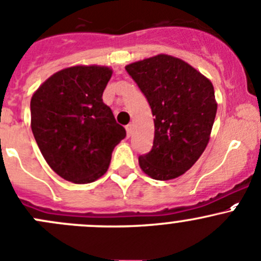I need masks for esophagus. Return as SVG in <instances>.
I'll list each match as a JSON object with an SVG mask.
<instances>
[{
    "mask_svg": "<svg viewBox=\"0 0 261 261\" xmlns=\"http://www.w3.org/2000/svg\"><path fill=\"white\" fill-rule=\"evenodd\" d=\"M126 133H127V136L130 138L131 134H133V125H131V123H128V125L126 126Z\"/></svg>",
    "mask_w": 261,
    "mask_h": 261,
    "instance_id": "1",
    "label": "esophagus"
}]
</instances>
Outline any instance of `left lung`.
Segmentation results:
<instances>
[{"mask_svg": "<svg viewBox=\"0 0 261 261\" xmlns=\"http://www.w3.org/2000/svg\"><path fill=\"white\" fill-rule=\"evenodd\" d=\"M144 93L154 116L153 148L139 156L145 174L176 178L200 158L217 113L211 80L185 61L156 55L125 67Z\"/></svg>", "mask_w": 261, "mask_h": 261, "instance_id": "left-lung-1", "label": "left lung"}]
</instances>
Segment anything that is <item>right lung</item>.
I'll list each match as a JSON object with an SVG mask.
<instances>
[{
    "mask_svg": "<svg viewBox=\"0 0 261 261\" xmlns=\"http://www.w3.org/2000/svg\"><path fill=\"white\" fill-rule=\"evenodd\" d=\"M112 69L67 67L48 77L30 100L32 131L48 166L74 184H89L107 172L126 131L102 95Z\"/></svg>",
    "mask_w": 261,
    "mask_h": 261,
    "instance_id": "right-lung-1",
    "label": "right lung"
}]
</instances>
